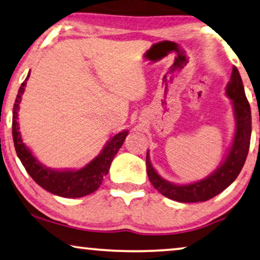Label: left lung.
<instances>
[{"instance_id":"obj_1","label":"left lung","mask_w":260,"mask_h":260,"mask_svg":"<svg viewBox=\"0 0 260 260\" xmlns=\"http://www.w3.org/2000/svg\"><path fill=\"white\" fill-rule=\"evenodd\" d=\"M226 95L229 96L234 106L236 118V133L232 146L229 149L225 160L214 173L193 183L174 184L166 181L158 175L149 161L147 152L146 165L147 174L150 183L158 192L177 202L193 203L204 202L218 195L226 189L241 173L245 164L251 140V108L247 102L243 81L236 67L232 68L230 81L226 86Z\"/></svg>"}]
</instances>
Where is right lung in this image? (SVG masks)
<instances>
[{"label": "right lung", "instance_id": "1", "mask_svg": "<svg viewBox=\"0 0 260 260\" xmlns=\"http://www.w3.org/2000/svg\"><path fill=\"white\" fill-rule=\"evenodd\" d=\"M29 76L30 72L19 87L13 110V139L17 156L32 180L53 195L67 197V199H77L92 193L100 187L104 177L108 174L112 161L125 141L128 131H122L112 137L104 147L102 153L81 169L53 170L46 168L24 145L18 131V107Z\"/></svg>", "mask_w": 260, "mask_h": 260}]
</instances>
